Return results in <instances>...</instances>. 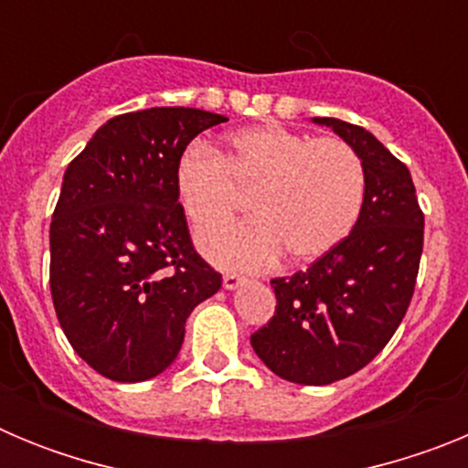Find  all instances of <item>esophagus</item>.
<instances>
[{
	"instance_id": "34e87169",
	"label": "esophagus",
	"mask_w": 468,
	"mask_h": 468,
	"mask_svg": "<svg viewBox=\"0 0 468 468\" xmlns=\"http://www.w3.org/2000/svg\"><path fill=\"white\" fill-rule=\"evenodd\" d=\"M243 281H246V279H243V276H239V274H225V276H222V285H225L227 291H237Z\"/></svg>"
}]
</instances>
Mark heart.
<instances>
[{
    "label": "heart",
    "instance_id": "1",
    "mask_svg": "<svg viewBox=\"0 0 468 468\" xmlns=\"http://www.w3.org/2000/svg\"><path fill=\"white\" fill-rule=\"evenodd\" d=\"M173 185L197 234L227 225L239 194H250L255 220L198 239L206 258L229 270H262L283 250L291 262L324 258L354 231L366 204V168L351 144L279 123L234 131L215 152L189 144Z\"/></svg>",
    "mask_w": 468,
    "mask_h": 468
}]
</instances>
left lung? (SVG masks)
<instances>
[{"label":"left lung","instance_id":"8db88e82","mask_svg":"<svg viewBox=\"0 0 468 468\" xmlns=\"http://www.w3.org/2000/svg\"><path fill=\"white\" fill-rule=\"evenodd\" d=\"M361 156L366 204L340 246L304 271L271 281L276 312L250 335L271 373L295 384H333L378 356L403 321L424 246V213L410 171L370 131L330 117Z\"/></svg>","mask_w":468,"mask_h":468}]
</instances>
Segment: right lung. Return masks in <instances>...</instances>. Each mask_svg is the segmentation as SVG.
<instances>
[{"label": "right lung", "instance_id": "obj_1", "mask_svg": "<svg viewBox=\"0 0 468 468\" xmlns=\"http://www.w3.org/2000/svg\"><path fill=\"white\" fill-rule=\"evenodd\" d=\"M227 122L152 107L102 123L63 176L51 220V297L72 349L102 378L144 382L177 358L197 304L222 276L194 250L177 156Z\"/></svg>", "mask_w": 468, "mask_h": 468}]
</instances>
